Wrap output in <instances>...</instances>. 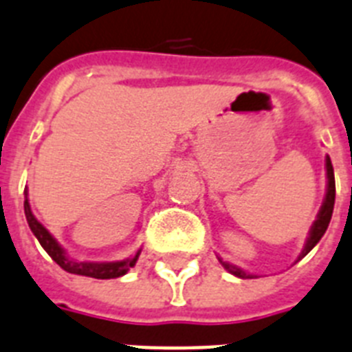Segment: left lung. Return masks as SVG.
<instances>
[{
	"label": "left lung",
	"mask_w": 352,
	"mask_h": 352,
	"mask_svg": "<svg viewBox=\"0 0 352 352\" xmlns=\"http://www.w3.org/2000/svg\"><path fill=\"white\" fill-rule=\"evenodd\" d=\"M325 171H327V191H325L324 204H322V208H320L318 215H316V221L313 222V226H311L309 239H307V242H305L304 250H302V253H300L298 260L302 258V256L307 255V253H309V251L313 250L316 244H318L320 239L324 236L325 230H327V226H329L331 217H333L334 197H336V186H334V171H333V164H331L329 155L325 157ZM219 260H221V264L224 265L226 270L230 271L231 275L239 276V278H253V276H255V275H250V273H245V271H242L241 267H236V265L230 264V262H224L222 258H219Z\"/></svg>",
	"instance_id": "left-lung-1"
}]
</instances>
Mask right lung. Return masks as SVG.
I'll return each instance as SVG.
<instances>
[{
	"mask_svg": "<svg viewBox=\"0 0 352 352\" xmlns=\"http://www.w3.org/2000/svg\"><path fill=\"white\" fill-rule=\"evenodd\" d=\"M25 217H27V222L28 226H30L32 233L36 235L39 244L43 245V250L52 256V260L56 264H59L63 270L68 271V273H74V275L92 276V278L101 280L117 278V276L126 275L128 271H130V267L135 265L139 255H141V250H139L131 258L119 260V262H79V260L70 258V256L67 255V251L63 250L61 245L57 244L56 239L48 233L47 228L32 215V210H30V204H28L27 199V191H25Z\"/></svg>",
	"mask_w": 352,
	"mask_h": 352,
	"instance_id": "right-lung-1",
	"label": "right lung"
}]
</instances>
